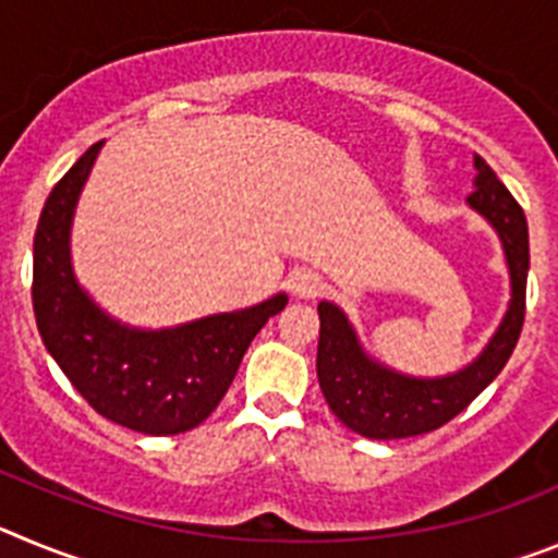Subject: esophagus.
<instances>
[{
  "mask_svg": "<svg viewBox=\"0 0 558 558\" xmlns=\"http://www.w3.org/2000/svg\"><path fill=\"white\" fill-rule=\"evenodd\" d=\"M322 276L313 274V270H295V274L290 276V290H293L299 299H313V295L322 293Z\"/></svg>",
  "mask_w": 558,
  "mask_h": 558,
  "instance_id": "obj_1",
  "label": "esophagus"
}]
</instances>
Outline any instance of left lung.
Segmentation results:
<instances>
[{"instance_id":"8db88e82","label":"left lung","mask_w":558,"mask_h":558,"mask_svg":"<svg viewBox=\"0 0 558 558\" xmlns=\"http://www.w3.org/2000/svg\"><path fill=\"white\" fill-rule=\"evenodd\" d=\"M475 190L470 206L497 229L511 274V304L500 329L481 357L441 379H416L388 372L357 347L347 315L335 304H318V383L335 416L366 438H411L445 427L502 372L520 340L529 284V220L497 172L475 153Z\"/></svg>"}]
</instances>
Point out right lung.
<instances>
[{
    "instance_id": "right-lung-1",
    "label": "right lung",
    "mask_w": 558,
    "mask_h": 558,
    "mask_svg": "<svg viewBox=\"0 0 558 558\" xmlns=\"http://www.w3.org/2000/svg\"><path fill=\"white\" fill-rule=\"evenodd\" d=\"M100 147H88L44 204L33 240V313L47 352L100 416L145 436H175L220 405L245 349L288 295L161 332L111 322L69 265V223Z\"/></svg>"
}]
</instances>
